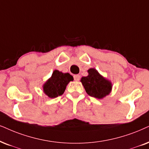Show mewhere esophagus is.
<instances>
[{"mask_svg":"<svg viewBox=\"0 0 149 149\" xmlns=\"http://www.w3.org/2000/svg\"><path fill=\"white\" fill-rule=\"evenodd\" d=\"M73 78H74V80H76V81H78L79 80H80V75H78V74L74 75Z\"/></svg>","mask_w":149,"mask_h":149,"instance_id":"1","label":"esophagus"}]
</instances>
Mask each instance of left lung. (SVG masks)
<instances>
[{
	"mask_svg": "<svg viewBox=\"0 0 149 149\" xmlns=\"http://www.w3.org/2000/svg\"><path fill=\"white\" fill-rule=\"evenodd\" d=\"M88 76L82 77V82L88 95L97 99H102L111 92L112 82L102 76L95 68L87 71Z\"/></svg>",
	"mask_w": 149,
	"mask_h": 149,
	"instance_id": "8db88e82",
	"label": "left lung"
}]
</instances>
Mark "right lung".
<instances>
[{"label":"right lung","mask_w":149,"mask_h":149,"mask_svg":"<svg viewBox=\"0 0 149 149\" xmlns=\"http://www.w3.org/2000/svg\"><path fill=\"white\" fill-rule=\"evenodd\" d=\"M73 78L69 73L54 70L51 76L42 85L43 92L49 98H55L63 95L69 82Z\"/></svg>","instance_id":"1"}]
</instances>
